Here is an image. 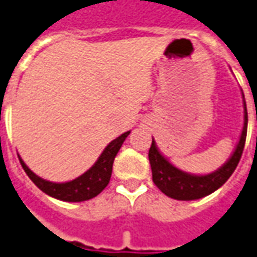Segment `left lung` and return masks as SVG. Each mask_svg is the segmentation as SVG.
I'll list each match as a JSON object with an SVG mask.
<instances>
[{
	"label": "left lung",
	"mask_w": 257,
	"mask_h": 257,
	"mask_svg": "<svg viewBox=\"0 0 257 257\" xmlns=\"http://www.w3.org/2000/svg\"><path fill=\"white\" fill-rule=\"evenodd\" d=\"M243 108H245V121H243V129L240 134V139L236 145V149L222 167L205 176L190 174L174 167L159 152L156 142L152 139L151 149H149V162L152 167V179L156 184V187L170 198L181 200V201H191V200H198L214 193L222 184H225V181L235 172L242 156L243 148H245L246 132H247V111H246L245 99H243Z\"/></svg>",
	"instance_id": "obj_1"
}]
</instances>
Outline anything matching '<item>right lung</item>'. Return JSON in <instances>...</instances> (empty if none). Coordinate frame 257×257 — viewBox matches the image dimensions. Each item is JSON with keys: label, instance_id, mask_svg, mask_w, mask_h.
Returning <instances> with one entry per match:
<instances>
[{"label": "right lung", "instance_id": "obj_1", "mask_svg": "<svg viewBox=\"0 0 257 257\" xmlns=\"http://www.w3.org/2000/svg\"><path fill=\"white\" fill-rule=\"evenodd\" d=\"M129 134H131V131L114 139L104 149V152L101 153L98 160L92 165L91 169H88L84 174H81L77 179L67 181V183H52L48 180L41 179L24 163L21 156H18V158L24 170L28 174V177L32 180L43 193H46L53 198L62 200V201H87V200H91L94 197H97L108 186L111 174H112V165H114L115 156L119 152L122 143Z\"/></svg>", "mask_w": 257, "mask_h": 257}]
</instances>
